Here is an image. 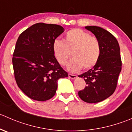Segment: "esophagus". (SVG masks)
<instances>
[{
  "instance_id": "1",
  "label": "esophagus",
  "mask_w": 132,
  "mask_h": 132,
  "mask_svg": "<svg viewBox=\"0 0 132 132\" xmlns=\"http://www.w3.org/2000/svg\"><path fill=\"white\" fill-rule=\"evenodd\" d=\"M68 77H70V78H71V79H75V78H77V76L75 75H72V74H68Z\"/></svg>"
}]
</instances>
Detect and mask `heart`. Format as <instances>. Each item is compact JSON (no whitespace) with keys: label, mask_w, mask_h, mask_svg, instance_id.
<instances>
[{"label":"heart","mask_w":132,"mask_h":132,"mask_svg":"<svg viewBox=\"0 0 132 132\" xmlns=\"http://www.w3.org/2000/svg\"><path fill=\"white\" fill-rule=\"evenodd\" d=\"M54 55L61 66H65L71 53L73 59L69 62V71L76 72L81 69L88 70L98 62L100 45L96 37L80 29L68 31L63 41L55 39L52 44Z\"/></svg>","instance_id":"b5f03b06"}]
</instances>
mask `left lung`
Returning a JSON list of instances; mask_svg holds the SVG:
<instances>
[{
	"mask_svg": "<svg viewBox=\"0 0 132 132\" xmlns=\"http://www.w3.org/2000/svg\"><path fill=\"white\" fill-rule=\"evenodd\" d=\"M85 28L98 39L101 51L93 68L78 75L87 84L83 90L78 91V96L87 103H98L110 96L116 88L122 66L120 48L116 38L105 29L97 26Z\"/></svg>",
	"mask_w": 132,
	"mask_h": 132,
	"instance_id": "left-lung-1",
	"label": "left lung"
}]
</instances>
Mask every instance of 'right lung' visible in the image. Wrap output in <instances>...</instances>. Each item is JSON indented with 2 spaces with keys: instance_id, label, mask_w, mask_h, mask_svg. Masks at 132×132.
Here are the masks:
<instances>
[{
  "instance_id": "right-lung-1",
  "label": "right lung",
  "mask_w": 132,
  "mask_h": 132,
  "mask_svg": "<svg viewBox=\"0 0 132 132\" xmlns=\"http://www.w3.org/2000/svg\"><path fill=\"white\" fill-rule=\"evenodd\" d=\"M64 31L61 25L38 23L18 37L12 60L14 78L18 87L31 99L50 100L56 93L58 80L68 76L52 50L53 42Z\"/></svg>"
}]
</instances>
